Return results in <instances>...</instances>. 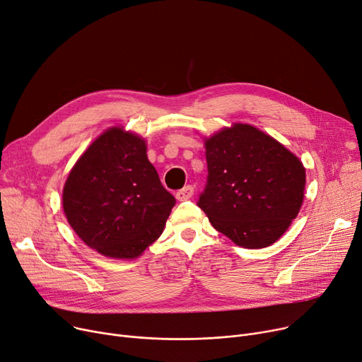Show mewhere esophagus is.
<instances>
[{"label": "esophagus", "instance_id": "34e87169", "mask_svg": "<svg viewBox=\"0 0 362 362\" xmlns=\"http://www.w3.org/2000/svg\"><path fill=\"white\" fill-rule=\"evenodd\" d=\"M193 194H194V187L193 185H187V187H184L182 189L178 191V193L175 194V197H177L178 202H184V200H188V199L193 197Z\"/></svg>", "mask_w": 362, "mask_h": 362}]
</instances>
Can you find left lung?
<instances>
[{
	"instance_id": "1",
	"label": "left lung",
	"mask_w": 362,
	"mask_h": 362,
	"mask_svg": "<svg viewBox=\"0 0 362 362\" xmlns=\"http://www.w3.org/2000/svg\"><path fill=\"white\" fill-rule=\"evenodd\" d=\"M203 141L209 177L199 206L211 226L243 248L274 244L304 202L300 158L244 122L223 127Z\"/></svg>"
}]
</instances>
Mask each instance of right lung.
Instances as JSON below:
<instances>
[{"label":"right lung","instance_id":"right-lung-1","mask_svg":"<svg viewBox=\"0 0 362 362\" xmlns=\"http://www.w3.org/2000/svg\"><path fill=\"white\" fill-rule=\"evenodd\" d=\"M175 204L147 159L146 140L115 125L77 159L62 209L77 237L110 259L133 260L163 232Z\"/></svg>","mask_w":362,"mask_h":362}]
</instances>
